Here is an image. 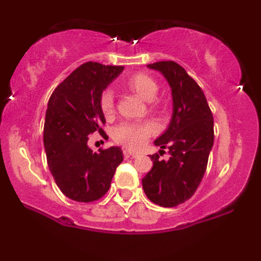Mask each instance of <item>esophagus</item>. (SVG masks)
Wrapping results in <instances>:
<instances>
[{
    "label": "esophagus",
    "instance_id": "34e87169",
    "mask_svg": "<svg viewBox=\"0 0 261 261\" xmlns=\"http://www.w3.org/2000/svg\"><path fill=\"white\" fill-rule=\"evenodd\" d=\"M124 155L126 158H128V157L136 158V157H139V152L131 151V149H124Z\"/></svg>",
    "mask_w": 261,
    "mask_h": 261
}]
</instances>
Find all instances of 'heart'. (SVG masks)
<instances>
[{"label":"heart","mask_w":261,"mask_h":261,"mask_svg":"<svg viewBox=\"0 0 261 261\" xmlns=\"http://www.w3.org/2000/svg\"><path fill=\"white\" fill-rule=\"evenodd\" d=\"M128 89L136 93L142 99L151 101L153 100L158 93L157 82L151 76L146 73H136L126 80ZM99 106L101 113L106 118H110L114 114L115 104H114V95L110 91H104L100 94ZM155 133L153 122H121L114 128V140L121 145L130 148H139L145 145L147 140Z\"/></svg>","instance_id":"heart-1"}]
</instances>
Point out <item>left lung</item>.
<instances>
[{
	"mask_svg": "<svg viewBox=\"0 0 261 261\" xmlns=\"http://www.w3.org/2000/svg\"><path fill=\"white\" fill-rule=\"evenodd\" d=\"M147 67L160 71L169 83L173 115L168 128L154 141L161 151L169 149L170 158L149 155L153 167L142 179V188L152 202L174 207L190 199L202 180L214 146V116L202 89L180 65L160 61Z\"/></svg>",
	"mask_w": 261,
	"mask_h": 261,
	"instance_id": "left-lung-1",
	"label": "left lung"
}]
</instances>
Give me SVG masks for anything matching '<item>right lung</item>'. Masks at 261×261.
Segmentation results:
<instances>
[{
    "mask_svg": "<svg viewBox=\"0 0 261 261\" xmlns=\"http://www.w3.org/2000/svg\"><path fill=\"white\" fill-rule=\"evenodd\" d=\"M122 66L86 62L56 87L47 103L44 124V147L47 166L56 185L68 199L79 202L99 200L122 162L120 147L92 151L89 135L101 128L106 118L99 98L115 80Z\"/></svg>",
    "mask_w": 261,
    "mask_h": 261,
    "instance_id": "obj_1",
    "label": "right lung"
}]
</instances>
